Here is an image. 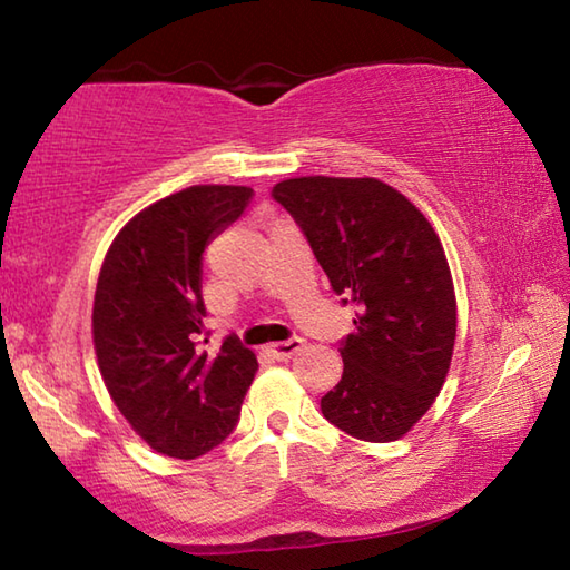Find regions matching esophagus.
<instances>
[{"instance_id":"1","label":"esophagus","mask_w":570,"mask_h":570,"mask_svg":"<svg viewBox=\"0 0 570 570\" xmlns=\"http://www.w3.org/2000/svg\"><path fill=\"white\" fill-rule=\"evenodd\" d=\"M304 340H298V336H292V340L286 342H276V344H268L266 352L274 356V360H292L296 352H302Z\"/></svg>"}]
</instances>
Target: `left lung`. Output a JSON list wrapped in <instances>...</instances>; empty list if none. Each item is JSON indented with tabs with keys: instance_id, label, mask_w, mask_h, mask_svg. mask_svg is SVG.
I'll return each mask as SVG.
<instances>
[{
	"instance_id": "1",
	"label": "left lung",
	"mask_w": 570,
	"mask_h": 570,
	"mask_svg": "<svg viewBox=\"0 0 570 570\" xmlns=\"http://www.w3.org/2000/svg\"><path fill=\"white\" fill-rule=\"evenodd\" d=\"M272 193L334 294L356 308L354 332L340 342L344 374L322 414L356 440L402 438L435 402L455 346V292L438 234L374 178H292Z\"/></svg>"
}]
</instances>
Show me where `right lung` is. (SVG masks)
Returning <instances> with one entry per match:
<instances>
[{
    "instance_id": "1",
    "label": "right lung",
    "mask_w": 570,
    "mask_h": 570,
    "mask_svg": "<svg viewBox=\"0 0 570 570\" xmlns=\"http://www.w3.org/2000/svg\"><path fill=\"white\" fill-rule=\"evenodd\" d=\"M246 186H190L128 220L105 256L92 340L112 402L153 450L193 460L234 432L258 362L236 334L210 350L206 246L244 214Z\"/></svg>"
}]
</instances>
